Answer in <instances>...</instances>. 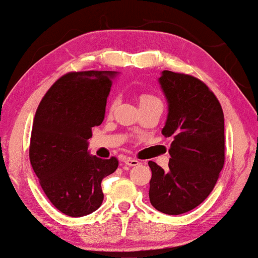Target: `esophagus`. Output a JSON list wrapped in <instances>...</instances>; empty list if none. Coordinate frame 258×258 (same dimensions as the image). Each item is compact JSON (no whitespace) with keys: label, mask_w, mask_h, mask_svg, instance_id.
<instances>
[{"label":"esophagus","mask_w":258,"mask_h":258,"mask_svg":"<svg viewBox=\"0 0 258 258\" xmlns=\"http://www.w3.org/2000/svg\"><path fill=\"white\" fill-rule=\"evenodd\" d=\"M124 164H126V165H129V167H136V165H139L140 164V161H137V160H135V158H124Z\"/></svg>","instance_id":"obj_1"}]
</instances>
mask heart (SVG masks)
I'll return each instance as SVG.
<instances>
[{
	"label": "heart",
	"mask_w": 258,
	"mask_h": 258,
	"mask_svg": "<svg viewBox=\"0 0 258 258\" xmlns=\"http://www.w3.org/2000/svg\"><path fill=\"white\" fill-rule=\"evenodd\" d=\"M115 103L111 105V109L114 108ZM140 105L141 107H151V105H155V107H163V103H162L161 98L155 96V95L151 94H142L140 96Z\"/></svg>",
	"instance_id": "b5f03b06"
}]
</instances>
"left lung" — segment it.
<instances>
[{
  "instance_id": "8db88e82",
  "label": "left lung",
  "mask_w": 258,
  "mask_h": 258,
  "mask_svg": "<svg viewBox=\"0 0 258 258\" xmlns=\"http://www.w3.org/2000/svg\"><path fill=\"white\" fill-rule=\"evenodd\" d=\"M168 103L162 135L171 137L169 169L148 164L153 176L149 199L167 215L188 213L213 191L224 164V115L202 81L163 70L158 79Z\"/></svg>"
}]
</instances>
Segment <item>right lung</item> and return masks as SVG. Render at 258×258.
<instances>
[{
    "label": "right lung",
    "mask_w": 258,
    "mask_h": 258,
    "mask_svg": "<svg viewBox=\"0 0 258 258\" xmlns=\"http://www.w3.org/2000/svg\"><path fill=\"white\" fill-rule=\"evenodd\" d=\"M117 72L69 73L58 79L38 105L29 158L49 201L70 217L94 213L103 202L101 182L118 167L116 157L89 154L93 126L104 119Z\"/></svg>",
    "instance_id": "add662e5"
}]
</instances>
